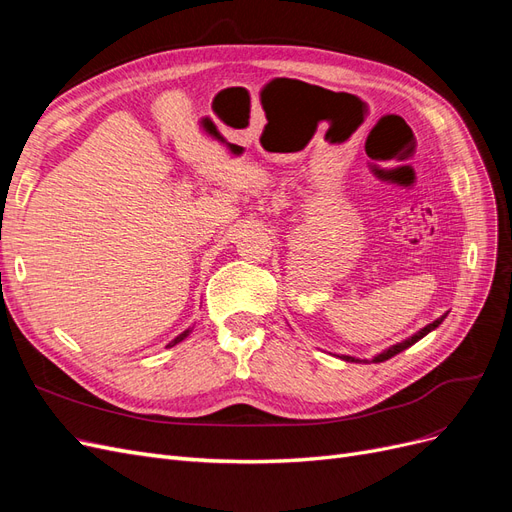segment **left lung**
Returning <instances> with one entry per match:
<instances>
[{"instance_id":"left-lung-1","label":"left lung","mask_w":512,"mask_h":512,"mask_svg":"<svg viewBox=\"0 0 512 512\" xmlns=\"http://www.w3.org/2000/svg\"><path fill=\"white\" fill-rule=\"evenodd\" d=\"M446 318V314L444 316H440L438 320H433L431 324H427V327H423L421 331H418V333H414L412 337H408L406 339V342H401V344H395V346H391L389 350H384V352H380V354H376L374 356V359H371V361H374V363H382V361H386V359H391V356H395V354H399L401 350H406V348H410L412 344H416L418 342V339H421V337H425L429 331H433V329H436L438 327V324H442V320ZM339 359H344V361H348V363H359L361 359H354V356H339Z\"/></svg>"}]
</instances>
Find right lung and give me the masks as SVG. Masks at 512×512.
<instances>
[{"label":"right lung","mask_w":512,"mask_h":512,"mask_svg":"<svg viewBox=\"0 0 512 512\" xmlns=\"http://www.w3.org/2000/svg\"><path fill=\"white\" fill-rule=\"evenodd\" d=\"M190 331H192V329H185V331H183L181 335H177V337L173 339V342H170V344H168V348H170V346H175V344H179V342H183V339H185V337H188V333H190Z\"/></svg>","instance_id":"1"}]
</instances>
